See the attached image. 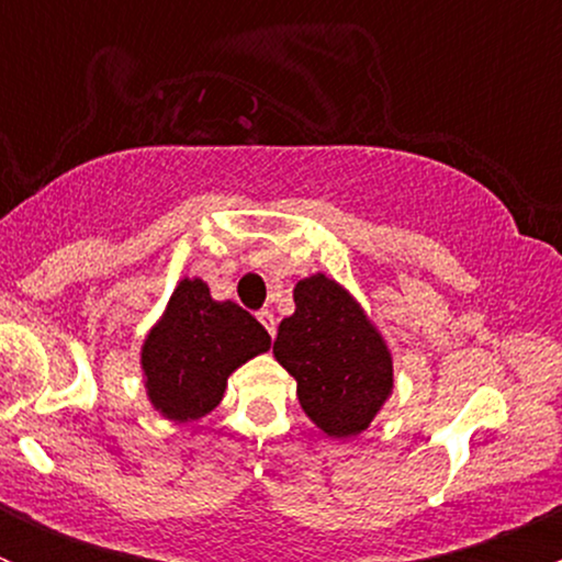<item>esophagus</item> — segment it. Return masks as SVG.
Instances as JSON below:
<instances>
[{"label":"esophagus","mask_w":562,"mask_h":562,"mask_svg":"<svg viewBox=\"0 0 562 562\" xmlns=\"http://www.w3.org/2000/svg\"><path fill=\"white\" fill-rule=\"evenodd\" d=\"M258 321L263 323V328H266V331H269L271 337H274V331H277V321H274V313H271V310H260V313H258Z\"/></svg>","instance_id":"1"}]
</instances>
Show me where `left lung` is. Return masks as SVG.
<instances>
[{"label":"left lung","instance_id":"obj_1","mask_svg":"<svg viewBox=\"0 0 562 562\" xmlns=\"http://www.w3.org/2000/svg\"><path fill=\"white\" fill-rule=\"evenodd\" d=\"M296 313L280 323L274 356L293 378L304 413L328 435L370 427L391 391V356L359 304L328 277L293 288Z\"/></svg>","mask_w":562,"mask_h":562}]
</instances>
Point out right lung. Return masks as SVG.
Instances as JSON below:
<instances>
[{"mask_svg":"<svg viewBox=\"0 0 562 562\" xmlns=\"http://www.w3.org/2000/svg\"><path fill=\"white\" fill-rule=\"evenodd\" d=\"M269 345V331L247 310L214 302L206 282L181 280L140 356L149 400L176 422L206 416L231 372Z\"/></svg>","mask_w":562,"mask_h":562,"instance_id":"add662e5","label":"right lung"}]
</instances>
